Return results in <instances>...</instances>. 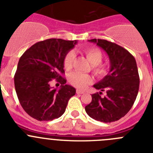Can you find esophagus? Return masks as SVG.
<instances>
[{
    "label": "esophagus",
    "instance_id": "obj_1",
    "mask_svg": "<svg viewBox=\"0 0 153 153\" xmlns=\"http://www.w3.org/2000/svg\"><path fill=\"white\" fill-rule=\"evenodd\" d=\"M76 93H77V94H83V93H84V92H83V90H76Z\"/></svg>",
    "mask_w": 153,
    "mask_h": 153
}]
</instances>
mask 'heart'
<instances>
[{
	"mask_svg": "<svg viewBox=\"0 0 153 153\" xmlns=\"http://www.w3.org/2000/svg\"><path fill=\"white\" fill-rule=\"evenodd\" d=\"M83 53L86 56V59L92 64V70L96 76L98 78H102L106 76L109 72V67L106 63H101L103 55L100 50L97 47H90L85 50ZM74 59H75V54L73 51L67 53L63 61V66L66 70H70L72 67ZM68 79L70 84L79 89L85 88L93 81V79L90 75L80 74L79 72H73L70 74Z\"/></svg>",
	"mask_w": 153,
	"mask_h": 153,
	"instance_id": "1",
	"label": "heart"
}]
</instances>
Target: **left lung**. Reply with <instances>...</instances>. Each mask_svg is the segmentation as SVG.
<instances>
[{
    "instance_id": "obj_1",
    "label": "left lung",
    "mask_w": 153,
    "mask_h": 153,
    "mask_svg": "<svg viewBox=\"0 0 153 153\" xmlns=\"http://www.w3.org/2000/svg\"><path fill=\"white\" fill-rule=\"evenodd\" d=\"M106 52L110 70L107 75L93 87L100 93L92 95V101L85 107L91 118L102 123L117 121L130 110L137 97L140 76L134 56L123 47L106 40L92 39ZM102 91L107 94L101 97Z\"/></svg>"
}]
</instances>
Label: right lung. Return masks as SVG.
<instances>
[{
    "mask_svg": "<svg viewBox=\"0 0 153 153\" xmlns=\"http://www.w3.org/2000/svg\"><path fill=\"white\" fill-rule=\"evenodd\" d=\"M76 40L47 39L31 46L21 56L14 75V86L19 102L29 116L39 121H50L61 117L76 90L66 84L63 61ZM53 79L61 84L52 89Z\"/></svg>",
    "mask_w": 153,
    "mask_h": 153,
    "instance_id": "add662e5",
    "label": "right lung"
}]
</instances>
